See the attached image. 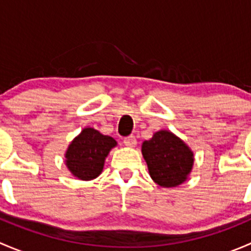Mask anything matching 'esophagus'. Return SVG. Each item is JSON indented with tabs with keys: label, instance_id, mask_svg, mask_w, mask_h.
I'll use <instances>...</instances> for the list:
<instances>
[{
	"label": "esophagus",
	"instance_id": "1",
	"mask_svg": "<svg viewBox=\"0 0 251 251\" xmlns=\"http://www.w3.org/2000/svg\"><path fill=\"white\" fill-rule=\"evenodd\" d=\"M124 144H125L126 147H136L137 140H136L135 136H128V137L124 138Z\"/></svg>",
	"mask_w": 251,
	"mask_h": 251
}]
</instances>
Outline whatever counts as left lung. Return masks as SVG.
Here are the masks:
<instances>
[{
    "label": "left lung",
    "mask_w": 251,
    "mask_h": 251,
    "mask_svg": "<svg viewBox=\"0 0 251 251\" xmlns=\"http://www.w3.org/2000/svg\"><path fill=\"white\" fill-rule=\"evenodd\" d=\"M142 154L151 179L166 188L183 183L193 168V151L170 131H158L144 141Z\"/></svg>",
    "instance_id": "obj_1"
}]
</instances>
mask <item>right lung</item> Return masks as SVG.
I'll return each instance as SVG.
<instances>
[{
  "label": "right lung",
  "mask_w": 251,
  "mask_h": 251,
  "mask_svg": "<svg viewBox=\"0 0 251 251\" xmlns=\"http://www.w3.org/2000/svg\"><path fill=\"white\" fill-rule=\"evenodd\" d=\"M110 136H104L92 127H86L73 140L65 153V165L78 179L90 181L103 171L105 158L116 146Z\"/></svg>",
  "instance_id": "add662e5"
}]
</instances>
